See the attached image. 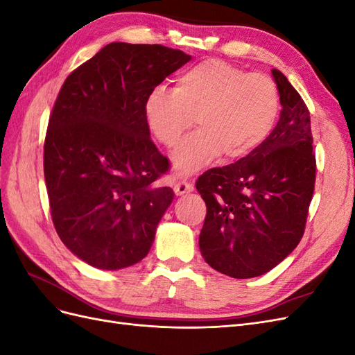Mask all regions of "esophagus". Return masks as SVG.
<instances>
[{"label":"esophagus","mask_w":355,"mask_h":355,"mask_svg":"<svg viewBox=\"0 0 355 355\" xmlns=\"http://www.w3.org/2000/svg\"><path fill=\"white\" fill-rule=\"evenodd\" d=\"M173 189H175V192H176V196H184V194H188V192L194 191V185H192L191 182H188V180H185V179H182V180L176 182Z\"/></svg>","instance_id":"34e87169"}]
</instances>
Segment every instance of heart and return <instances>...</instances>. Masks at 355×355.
Returning <instances> with one entry per match:
<instances>
[{"label":"heart","instance_id":"obj_1","mask_svg":"<svg viewBox=\"0 0 355 355\" xmlns=\"http://www.w3.org/2000/svg\"><path fill=\"white\" fill-rule=\"evenodd\" d=\"M280 111L277 84L265 73L245 71L219 59L204 60L182 72L175 90L163 85L145 99L149 132L164 146H175L194 123L171 161L179 175H189L213 158L235 161L252 154L272 132Z\"/></svg>","mask_w":355,"mask_h":355}]
</instances>
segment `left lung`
I'll list each match as a JSON object with an SVG mask.
<instances>
[{"label": "left lung", "mask_w": 355, "mask_h": 355, "mask_svg": "<svg viewBox=\"0 0 355 355\" xmlns=\"http://www.w3.org/2000/svg\"><path fill=\"white\" fill-rule=\"evenodd\" d=\"M271 72L283 106L271 135L237 163L204 171L196 184L207 206L201 254L232 278L259 277L295 250L314 194L309 111L284 73Z\"/></svg>", "instance_id": "obj_1"}]
</instances>
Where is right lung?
<instances>
[{"label":"right lung","mask_w":355,"mask_h":355,"mask_svg":"<svg viewBox=\"0 0 355 355\" xmlns=\"http://www.w3.org/2000/svg\"><path fill=\"white\" fill-rule=\"evenodd\" d=\"M191 56L111 42L72 71L50 114L44 178L62 243L99 270L142 261L175 192L155 180L168 159L149 137L146 96Z\"/></svg>","instance_id":"obj_1"}]
</instances>
